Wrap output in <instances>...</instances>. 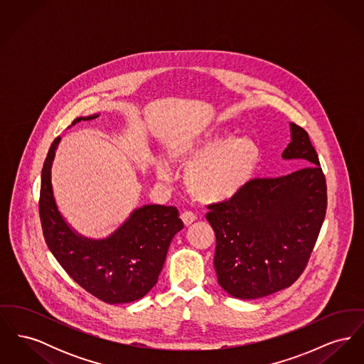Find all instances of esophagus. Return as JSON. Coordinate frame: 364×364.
<instances>
[{
	"mask_svg": "<svg viewBox=\"0 0 364 364\" xmlns=\"http://www.w3.org/2000/svg\"><path fill=\"white\" fill-rule=\"evenodd\" d=\"M181 220H183V223L186 224V225H190L192 224L195 220H196V215L192 213V211H183L181 213Z\"/></svg>",
	"mask_w": 364,
	"mask_h": 364,
	"instance_id": "34e87169",
	"label": "esophagus"
}]
</instances>
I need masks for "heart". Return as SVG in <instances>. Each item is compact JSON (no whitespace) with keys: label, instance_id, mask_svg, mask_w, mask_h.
<instances>
[{"label":"heart","instance_id":"1","mask_svg":"<svg viewBox=\"0 0 364 364\" xmlns=\"http://www.w3.org/2000/svg\"><path fill=\"white\" fill-rule=\"evenodd\" d=\"M176 158L191 164L187 187L196 199L223 202L237 195L250 183L259 165L260 150L252 139L215 132L184 144L176 151ZM156 176L162 181H169V165L158 164Z\"/></svg>","mask_w":364,"mask_h":364}]
</instances>
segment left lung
<instances>
[{"label": "left lung", "instance_id": "8db88e82", "mask_svg": "<svg viewBox=\"0 0 364 364\" xmlns=\"http://www.w3.org/2000/svg\"><path fill=\"white\" fill-rule=\"evenodd\" d=\"M284 159L301 168L279 177H257L237 195L208 205L215 232L218 284L239 299L288 288L304 272L328 208V187L306 129L291 124Z\"/></svg>", "mask_w": 364, "mask_h": 364}]
</instances>
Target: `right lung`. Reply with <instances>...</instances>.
Segmentation results:
<instances>
[{
    "mask_svg": "<svg viewBox=\"0 0 364 364\" xmlns=\"http://www.w3.org/2000/svg\"><path fill=\"white\" fill-rule=\"evenodd\" d=\"M98 116L77 117L92 120ZM60 136L54 139L43 162L39 217L43 237L54 258L88 294L109 304L141 299L154 287L174 235L183 229L174 206L149 205L105 240L77 236L65 224L53 198L50 169Z\"/></svg>",
    "mask_w": 364,
    "mask_h": 364,
    "instance_id": "1",
    "label": "right lung"
}]
</instances>
